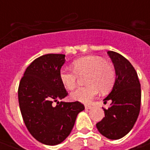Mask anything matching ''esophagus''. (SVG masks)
<instances>
[{
	"label": "esophagus",
	"mask_w": 150,
	"mask_h": 150,
	"mask_svg": "<svg viewBox=\"0 0 150 150\" xmlns=\"http://www.w3.org/2000/svg\"><path fill=\"white\" fill-rule=\"evenodd\" d=\"M85 108H86V109H91V108H92V106H91V105H89V104H86V105H85Z\"/></svg>",
	"instance_id": "obj_1"
}]
</instances>
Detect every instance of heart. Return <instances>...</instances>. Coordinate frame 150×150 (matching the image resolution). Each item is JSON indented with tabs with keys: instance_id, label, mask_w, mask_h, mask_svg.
<instances>
[{
	"instance_id": "heart-1",
	"label": "heart",
	"mask_w": 150,
	"mask_h": 150,
	"mask_svg": "<svg viewBox=\"0 0 150 150\" xmlns=\"http://www.w3.org/2000/svg\"><path fill=\"white\" fill-rule=\"evenodd\" d=\"M73 70L62 68L59 72V79L67 90L76 87L79 76L85 77V87H80L74 91L71 97L74 100L88 104L98 94L106 92L112 88L116 81V71L112 64L105 62L98 56H87L77 59L72 63Z\"/></svg>"
}]
</instances>
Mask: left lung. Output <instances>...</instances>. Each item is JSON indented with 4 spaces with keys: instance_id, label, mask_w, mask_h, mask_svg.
<instances>
[{
    "instance_id": "1",
    "label": "left lung",
    "mask_w": 150,
    "mask_h": 150,
    "mask_svg": "<svg viewBox=\"0 0 150 150\" xmlns=\"http://www.w3.org/2000/svg\"><path fill=\"white\" fill-rule=\"evenodd\" d=\"M115 71L116 81L104 103L111 100L110 107L104 108V116L96 124L101 134L112 140H117L130 132L137 120L142 91L137 71L128 59L114 51H108Z\"/></svg>"
}]
</instances>
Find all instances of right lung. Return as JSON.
<instances>
[{
    "instance_id": "right-lung-1",
    "label": "right lung",
    "mask_w": 150,
    "mask_h": 150,
    "mask_svg": "<svg viewBox=\"0 0 150 150\" xmlns=\"http://www.w3.org/2000/svg\"><path fill=\"white\" fill-rule=\"evenodd\" d=\"M65 61L62 54L40 56L26 68L18 87L25 125L31 135L45 145L63 142L71 132L77 115L84 109L79 101H59L68 95L59 79Z\"/></svg>"
}]
</instances>
